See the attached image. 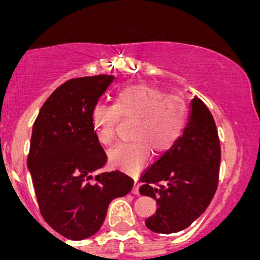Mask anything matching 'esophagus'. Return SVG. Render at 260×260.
I'll return each mask as SVG.
<instances>
[{"label": "esophagus", "mask_w": 260, "mask_h": 260, "mask_svg": "<svg viewBox=\"0 0 260 260\" xmlns=\"http://www.w3.org/2000/svg\"><path fill=\"white\" fill-rule=\"evenodd\" d=\"M132 193H135V195H138L140 193V191H138V183L135 182V186H133L132 188Z\"/></svg>", "instance_id": "1"}]
</instances>
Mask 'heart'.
<instances>
[{"label": "heart", "mask_w": 260, "mask_h": 260, "mask_svg": "<svg viewBox=\"0 0 260 260\" xmlns=\"http://www.w3.org/2000/svg\"><path fill=\"white\" fill-rule=\"evenodd\" d=\"M120 118H135L131 141L109 151V162L127 172H137L148 161L151 149L162 154L177 143L185 131L188 111L182 98L167 95L158 89L132 85L117 93L114 106L96 104L91 112L95 136L104 146L114 141Z\"/></svg>", "instance_id": "heart-1"}]
</instances>
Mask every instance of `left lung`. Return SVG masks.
<instances>
[{
	"instance_id": "1",
	"label": "left lung",
	"mask_w": 260,
	"mask_h": 260,
	"mask_svg": "<svg viewBox=\"0 0 260 260\" xmlns=\"http://www.w3.org/2000/svg\"><path fill=\"white\" fill-rule=\"evenodd\" d=\"M221 158L214 118L195 96L187 124L177 143L141 176V195L157 203L145 224L157 234H175L190 226L211 203Z\"/></svg>"
}]
</instances>
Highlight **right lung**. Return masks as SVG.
Returning a JSON list of instances; mask_svg holds the SVG:
<instances>
[{
	"label": "right lung",
	"instance_id": "1",
	"mask_svg": "<svg viewBox=\"0 0 260 260\" xmlns=\"http://www.w3.org/2000/svg\"><path fill=\"white\" fill-rule=\"evenodd\" d=\"M113 80V75L68 80L49 96L34 123L27 169L39 208L50 226L70 240L95 234L111 201L133 187L123 172H99L107 154L91 112Z\"/></svg>",
	"mask_w": 260,
	"mask_h": 260
}]
</instances>
